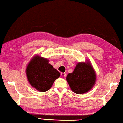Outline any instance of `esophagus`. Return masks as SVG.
I'll list each match as a JSON object with an SVG mask.
<instances>
[{
  "label": "esophagus",
  "mask_w": 123,
  "mask_h": 123,
  "mask_svg": "<svg viewBox=\"0 0 123 123\" xmlns=\"http://www.w3.org/2000/svg\"><path fill=\"white\" fill-rule=\"evenodd\" d=\"M61 75L63 77H65V76H66V74H65V73H61Z\"/></svg>",
  "instance_id": "1"
}]
</instances>
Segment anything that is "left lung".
Here are the masks:
<instances>
[{"label": "left lung", "instance_id": "obj_1", "mask_svg": "<svg viewBox=\"0 0 123 123\" xmlns=\"http://www.w3.org/2000/svg\"><path fill=\"white\" fill-rule=\"evenodd\" d=\"M72 91L77 94H83L93 88L96 81V73L90 60L79 62L72 73L66 78Z\"/></svg>", "mask_w": 123, "mask_h": 123}]
</instances>
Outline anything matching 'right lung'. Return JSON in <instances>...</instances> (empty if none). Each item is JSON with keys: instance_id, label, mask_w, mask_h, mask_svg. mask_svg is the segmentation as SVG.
<instances>
[{"instance_id": "obj_1", "label": "right lung", "mask_w": 123, "mask_h": 123, "mask_svg": "<svg viewBox=\"0 0 123 123\" xmlns=\"http://www.w3.org/2000/svg\"><path fill=\"white\" fill-rule=\"evenodd\" d=\"M49 62L48 59L36 55L26 67V74L28 82L32 87L41 92L50 89L60 75Z\"/></svg>"}]
</instances>
